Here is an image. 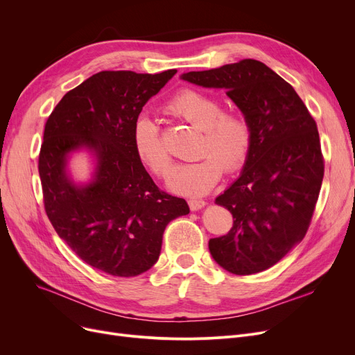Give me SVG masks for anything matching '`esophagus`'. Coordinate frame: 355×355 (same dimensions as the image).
I'll list each match as a JSON object with an SVG mask.
<instances>
[{
    "label": "esophagus",
    "mask_w": 355,
    "mask_h": 355,
    "mask_svg": "<svg viewBox=\"0 0 355 355\" xmlns=\"http://www.w3.org/2000/svg\"><path fill=\"white\" fill-rule=\"evenodd\" d=\"M189 206H190V210H191V211H197V210H200V209H202L204 206H206V201L193 198V200L189 201Z\"/></svg>",
    "instance_id": "1"
}]
</instances>
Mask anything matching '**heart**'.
Instances as JSON below:
<instances>
[{"label":"heart","instance_id":"heart-1","mask_svg":"<svg viewBox=\"0 0 355 355\" xmlns=\"http://www.w3.org/2000/svg\"><path fill=\"white\" fill-rule=\"evenodd\" d=\"M164 112L201 129L198 159L178 164L168 177V189L187 196L207 194L220 181L225 168L237 171L246 162L252 148L249 121L236 112H221L220 102L197 89L182 87L168 99ZM132 145L139 161L157 177H165L171 155L157 123L139 116L132 128Z\"/></svg>","mask_w":355,"mask_h":355}]
</instances>
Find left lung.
I'll use <instances>...</instances> for the list:
<instances>
[{
	"label": "left lung",
	"mask_w": 355,
	"mask_h": 355,
	"mask_svg": "<svg viewBox=\"0 0 355 355\" xmlns=\"http://www.w3.org/2000/svg\"><path fill=\"white\" fill-rule=\"evenodd\" d=\"M181 79L225 89L252 128L243 171L216 198L233 227L210 239L216 262L234 275L276 265L305 237L324 178L316 123L295 89L253 59L189 71Z\"/></svg>",
	"instance_id": "1"
}]
</instances>
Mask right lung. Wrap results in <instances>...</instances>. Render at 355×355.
<instances>
[{"mask_svg":"<svg viewBox=\"0 0 355 355\" xmlns=\"http://www.w3.org/2000/svg\"><path fill=\"white\" fill-rule=\"evenodd\" d=\"M175 73L99 71L67 92L44 126L39 174L47 217L83 262L112 276L151 269L168 223L190 213L184 198L157 187L132 145L144 105ZM82 147L97 166L94 180L78 186L65 166Z\"/></svg>","mask_w":355,"mask_h":355,"instance_id":"add662e5","label":"right lung"}]
</instances>
